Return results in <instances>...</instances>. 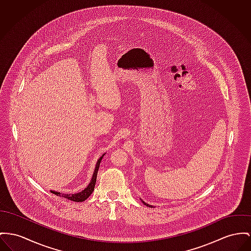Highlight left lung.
<instances>
[{"instance_id": "1", "label": "left lung", "mask_w": 251, "mask_h": 251, "mask_svg": "<svg viewBox=\"0 0 251 251\" xmlns=\"http://www.w3.org/2000/svg\"><path fill=\"white\" fill-rule=\"evenodd\" d=\"M143 201V202H144V204H145V205H147V206H150V207H153V205H151V204H149V203H147V202H145V201Z\"/></svg>"}]
</instances>
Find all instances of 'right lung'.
Returning a JSON list of instances; mask_svg holds the SVG:
<instances>
[{"label": "right lung", "instance_id": "1", "mask_svg": "<svg viewBox=\"0 0 251 251\" xmlns=\"http://www.w3.org/2000/svg\"><path fill=\"white\" fill-rule=\"evenodd\" d=\"M103 155H104V154H102L100 159L97 161V164H96V167H95V169H94V172H93L91 181H90V183L84 188L83 191H81V192H79V193H75V194H63V193H61V192H57V191L51 190V193H54L55 195L60 196V197H63V198H65V199H68V200L73 201H78V202L84 201V200H86V199L91 195V193L94 191V187H95L96 180H97L98 169H99V167H100V161H101Z\"/></svg>", "mask_w": 251, "mask_h": 251}]
</instances>
